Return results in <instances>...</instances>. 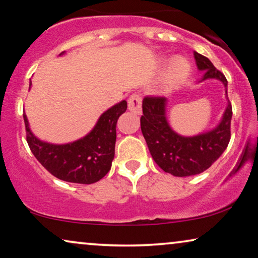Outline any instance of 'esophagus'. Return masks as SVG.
I'll return each mask as SVG.
<instances>
[{
	"label": "esophagus",
	"mask_w": 258,
	"mask_h": 258,
	"mask_svg": "<svg viewBox=\"0 0 258 258\" xmlns=\"http://www.w3.org/2000/svg\"><path fill=\"white\" fill-rule=\"evenodd\" d=\"M128 108L130 111L140 115L142 113V98L140 94H133L128 100Z\"/></svg>",
	"instance_id": "esophagus-1"
}]
</instances>
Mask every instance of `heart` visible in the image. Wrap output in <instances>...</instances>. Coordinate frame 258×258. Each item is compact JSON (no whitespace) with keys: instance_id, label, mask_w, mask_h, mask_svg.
Wrapping results in <instances>:
<instances>
[{"instance_id":"heart-1","label":"heart","mask_w":258,"mask_h":258,"mask_svg":"<svg viewBox=\"0 0 258 258\" xmlns=\"http://www.w3.org/2000/svg\"><path fill=\"white\" fill-rule=\"evenodd\" d=\"M169 61V58H162V64L165 65ZM191 64L184 57H174L167 67L162 81H160V89L164 93H169L179 87L187 79L191 73Z\"/></svg>"}]
</instances>
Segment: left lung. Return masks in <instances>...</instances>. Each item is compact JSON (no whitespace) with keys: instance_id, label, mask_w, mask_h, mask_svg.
<instances>
[{"instance_id":"1","label":"left lung","mask_w":258,"mask_h":258,"mask_svg":"<svg viewBox=\"0 0 258 258\" xmlns=\"http://www.w3.org/2000/svg\"><path fill=\"white\" fill-rule=\"evenodd\" d=\"M194 59L198 70L204 72L197 84L214 79L225 86L227 107L214 128L193 136L180 135L167 121V99L145 98L142 103L141 130L149 151L157 165L174 177H188L204 172L223 154L230 140L233 111L227 94V79L208 58L194 52Z\"/></svg>"}]
</instances>
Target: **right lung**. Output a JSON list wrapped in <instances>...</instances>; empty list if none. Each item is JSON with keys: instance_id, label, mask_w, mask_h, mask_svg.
<instances>
[{"instance_id": "right-lung-1", "label": "right lung", "mask_w": 258, "mask_h": 258, "mask_svg": "<svg viewBox=\"0 0 258 258\" xmlns=\"http://www.w3.org/2000/svg\"><path fill=\"white\" fill-rule=\"evenodd\" d=\"M64 53L61 52L59 55ZM31 86L30 80L29 87ZM125 110L126 101L122 100L100 115L87 135L65 144L39 140L30 129L24 113L28 144L37 160L54 177L76 184H93L110 170L115 156L116 123Z\"/></svg>"}]
</instances>
